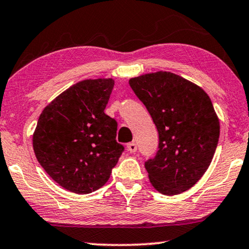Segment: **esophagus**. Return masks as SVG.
<instances>
[{"instance_id": "1", "label": "esophagus", "mask_w": 249, "mask_h": 249, "mask_svg": "<svg viewBox=\"0 0 249 249\" xmlns=\"http://www.w3.org/2000/svg\"><path fill=\"white\" fill-rule=\"evenodd\" d=\"M127 150H128L129 153H135L136 150H137V145H136L134 142L128 143L127 144Z\"/></svg>"}]
</instances>
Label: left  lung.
I'll list each match as a JSON object with an SVG mask.
<instances>
[{
  "label": "left lung",
  "mask_w": 249,
  "mask_h": 249,
  "mask_svg": "<svg viewBox=\"0 0 249 249\" xmlns=\"http://www.w3.org/2000/svg\"><path fill=\"white\" fill-rule=\"evenodd\" d=\"M128 84L159 132L157 155L145 162L151 184L166 196L189 190L209 168L219 140V118L209 96L169 71L131 78Z\"/></svg>",
  "instance_id": "8db88e82"
}]
</instances>
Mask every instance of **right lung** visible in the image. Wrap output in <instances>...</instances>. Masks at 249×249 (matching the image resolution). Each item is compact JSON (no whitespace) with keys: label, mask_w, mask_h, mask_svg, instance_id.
I'll list each match as a JSON object with an SVG mask.
<instances>
[{"label":"right lung","mask_w":249,"mask_h":249,"mask_svg":"<svg viewBox=\"0 0 249 249\" xmlns=\"http://www.w3.org/2000/svg\"><path fill=\"white\" fill-rule=\"evenodd\" d=\"M113 87L112 78L81 80L40 115L32 137L36 160L66 190H98L124 150L116 142V121L104 113Z\"/></svg>","instance_id":"1"}]
</instances>
